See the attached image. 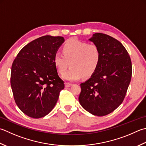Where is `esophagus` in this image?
I'll list each match as a JSON object with an SVG mask.
<instances>
[{
  "label": "esophagus",
  "instance_id": "34e87169",
  "mask_svg": "<svg viewBox=\"0 0 146 146\" xmlns=\"http://www.w3.org/2000/svg\"><path fill=\"white\" fill-rule=\"evenodd\" d=\"M65 87H71V86H72V84H70V83H65Z\"/></svg>",
  "mask_w": 146,
  "mask_h": 146
}]
</instances>
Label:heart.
Instances as JSON below:
<instances>
[{
    "label": "heart",
    "mask_w": 146,
    "mask_h": 146,
    "mask_svg": "<svg viewBox=\"0 0 146 146\" xmlns=\"http://www.w3.org/2000/svg\"><path fill=\"white\" fill-rule=\"evenodd\" d=\"M101 60L99 48L76 38L68 40L62 47V54L57 52L53 62L60 74H63L70 64L71 68L62 76L65 80L73 82L83 76L89 77L96 72Z\"/></svg>",
    "instance_id": "obj_1"
}]
</instances>
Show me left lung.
<instances>
[{"mask_svg":"<svg viewBox=\"0 0 146 146\" xmlns=\"http://www.w3.org/2000/svg\"><path fill=\"white\" fill-rule=\"evenodd\" d=\"M89 40L99 48L101 60L96 72L80 84L78 100L88 112L102 116L123 101L132 78V62L126 48L113 37L96 33Z\"/></svg>","mask_w":146,"mask_h":146,"instance_id":"1","label":"left lung"}]
</instances>
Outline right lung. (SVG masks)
I'll return each mask as SVG.
<instances>
[{
  "mask_svg": "<svg viewBox=\"0 0 146 146\" xmlns=\"http://www.w3.org/2000/svg\"><path fill=\"white\" fill-rule=\"evenodd\" d=\"M64 42L62 36L39 37L26 45L14 60L11 85L14 101L31 118L48 115L64 88L53 62L54 54Z\"/></svg>",
  "mask_w": 146,
  "mask_h": 146,
  "instance_id": "obj_1",
  "label": "right lung"
}]
</instances>
